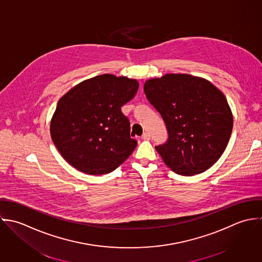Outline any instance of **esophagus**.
<instances>
[{
	"label": "esophagus",
	"instance_id": "34e87169",
	"mask_svg": "<svg viewBox=\"0 0 262 262\" xmlns=\"http://www.w3.org/2000/svg\"><path fill=\"white\" fill-rule=\"evenodd\" d=\"M142 139L144 140H149L150 139V134L148 132H144L142 135Z\"/></svg>",
	"mask_w": 262,
	"mask_h": 262
}]
</instances>
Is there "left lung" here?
Instances as JSON below:
<instances>
[{
    "mask_svg": "<svg viewBox=\"0 0 262 262\" xmlns=\"http://www.w3.org/2000/svg\"><path fill=\"white\" fill-rule=\"evenodd\" d=\"M143 89L168 129V141L156 146L165 164L182 176L213 166L233 130V114L224 93L204 78L173 73L146 80Z\"/></svg>",
    "mask_w": 262,
    "mask_h": 262,
    "instance_id": "left-lung-1",
    "label": "left lung"
}]
</instances>
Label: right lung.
Listing matches in <instances>:
<instances>
[{"instance_id": "1", "label": "right lung", "mask_w": 262, "mask_h": 262, "mask_svg": "<svg viewBox=\"0 0 262 262\" xmlns=\"http://www.w3.org/2000/svg\"><path fill=\"white\" fill-rule=\"evenodd\" d=\"M139 83L126 76L102 74L71 88L58 101L51 137L72 167L88 174L113 172L133 152L130 123L121 107Z\"/></svg>"}]
</instances>
